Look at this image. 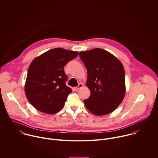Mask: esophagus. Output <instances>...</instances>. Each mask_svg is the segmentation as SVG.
Returning a JSON list of instances; mask_svg holds the SVG:
<instances>
[{"instance_id": "obj_1", "label": "esophagus", "mask_w": 158, "mask_h": 158, "mask_svg": "<svg viewBox=\"0 0 158 158\" xmlns=\"http://www.w3.org/2000/svg\"><path fill=\"white\" fill-rule=\"evenodd\" d=\"M82 86H83V84H82V83H80V84H79V85H78V86H77V87H74V89L77 91V90H78L79 89L82 88Z\"/></svg>"}]
</instances>
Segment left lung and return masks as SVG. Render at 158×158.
<instances>
[{
  "instance_id": "obj_1",
  "label": "left lung",
  "mask_w": 158,
  "mask_h": 158,
  "mask_svg": "<svg viewBox=\"0 0 158 158\" xmlns=\"http://www.w3.org/2000/svg\"><path fill=\"white\" fill-rule=\"evenodd\" d=\"M87 72L86 86L90 97L84 100L86 108L95 115L114 112L125 94V70L122 63L101 48L81 51L79 55Z\"/></svg>"
}]
</instances>
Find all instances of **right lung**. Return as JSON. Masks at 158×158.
<instances>
[{
	"label": "right lung",
	"mask_w": 158,
	"mask_h": 158,
	"mask_svg": "<svg viewBox=\"0 0 158 158\" xmlns=\"http://www.w3.org/2000/svg\"><path fill=\"white\" fill-rule=\"evenodd\" d=\"M78 55V52L61 48L50 49L31 63L25 85L29 102L38 110L55 114L64 106L72 89L66 86V64Z\"/></svg>",
	"instance_id": "1"
}]
</instances>
